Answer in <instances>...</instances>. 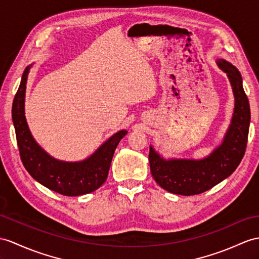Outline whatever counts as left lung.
<instances>
[{
	"label": "left lung",
	"instance_id": "left-lung-1",
	"mask_svg": "<svg viewBox=\"0 0 259 259\" xmlns=\"http://www.w3.org/2000/svg\"><path fill=\"white\" fill-rule=\"evenodd\" d=\"M226 73L234 94V111L222 143L204 158H165L149 146L150 172L162 189L181 195L202 193L235 171L245 154L250 123V109L242 75L225 59L217 60Z\"/></svg>",
	"mask_w": 259,
	"mask_h": 259
}]
</instances>
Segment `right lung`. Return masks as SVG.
I'll return each mask as SVG.
<instances>
[{"label": "right lung", "instance_id": "add662e5", "mask_svg": "<svg viewBox=\"0 0 259 259\" xmlns=\"http://www.w3.org/2000/svg\"><path fill=\"white\" fill-rule=\"evenodd\" d=\"M31 67L33 64L24 70L12 106V119L23 165L36 181L55 192L68 197L93 192L108 178L113 155L127 131L121 130L113 134L83 160L64 161L50 156L35 141L25 116V94Z\"/></svg>", "mask_w": 259, "mask_h": 259}]
</instances>
